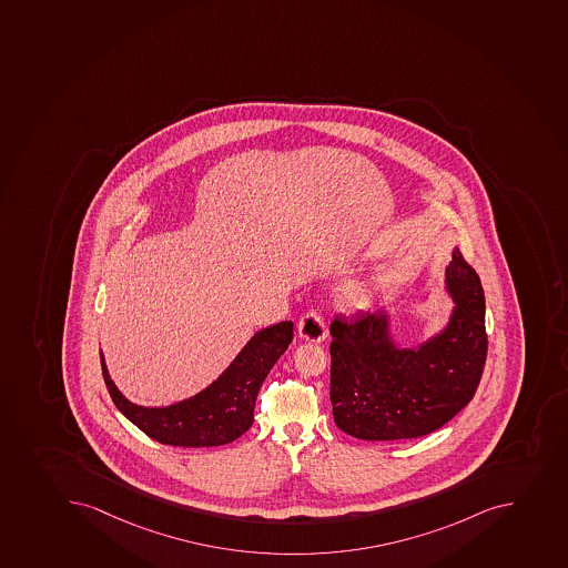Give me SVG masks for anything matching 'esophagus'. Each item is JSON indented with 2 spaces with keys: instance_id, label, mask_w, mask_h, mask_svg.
<instances>
[{
  "instance_id": "obj_1",
  "label": "esophagus",
  "mask_w": 568,
  "mask_h": 568,
  "mask_svg": "<svg viewBox=\"0 0 568 568\" xmlns=\"http://www.w3.org/2000/svg\"><path fill=\"white\" fill-rule=\"evenodd\" d=\"M298 335L303 339L312 341V343H321L326 337V326H324L323 317L315 310L304 313L298 321Z\"/></svg>"
}]
</instances>
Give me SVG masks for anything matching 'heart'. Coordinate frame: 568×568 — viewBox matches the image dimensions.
Returning a JSON list of instances; mask_svg holds the SVG:
<instances>
[{"label": "heart", "mask_w": 568, "mask_h": 568, "mask_svg": "<svg viewBox=\"0 0 568 568\" xmlns=\"http://www.w3.org/2000/svg\"><path fill=\"white\" fill-rule=\"evenodd\" d=\"M359 298H361L359 293H357V292L351 293V301H354V303H357V301H359Z\"/></svg>", "instance_id": "b5f03b06"}]
</instances>
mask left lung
Segmentation results:
<instances>
[{"label":"left lung","instance_id":"1","mask_svg":"<svg viewBox=\"0 0 568 568\" xmlns=\"http://www.w3.org/2000/svg\"><path fill=\"white\" fill-rule=\"evenodd\" d=\"M476 287L473 288L471 286ZM447 287L456 310L444 334L398 351L383 313H337L329 324L335 425L359 440H408L440 429L471 402L488 357L483 284L455 250Z\"/></svg>","mask_w":568,"mask_h":568}]
</instances>
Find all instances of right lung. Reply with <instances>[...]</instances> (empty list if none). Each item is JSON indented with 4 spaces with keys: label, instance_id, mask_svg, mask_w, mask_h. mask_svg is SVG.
<instances>
[{
    "label": "right lung",
    "instance_id": "add662e5",
    "mask_svg": "<svg viewBox=\"0 0 568 568\" xmlns=\"http://www.w3.org/2000/svg\"><path fill=\"white\" fill-rule=\"evenodd\" d=\"M292 339V321L262 329L211 387L172 407L146 408L128 402L108 376L101 354L102 377L115 407L155 442L178 447L223 446L250 429L262 383Z\"/></svg>",
    "mask_w": 568,
    "mask_h": 568
}]
</instances>
